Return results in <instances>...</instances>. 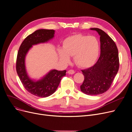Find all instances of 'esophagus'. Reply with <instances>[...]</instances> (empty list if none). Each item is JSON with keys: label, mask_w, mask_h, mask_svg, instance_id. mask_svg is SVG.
Returning <instances> with one entry per match:
<instances>
[{"label": "esophagus", "mask_w": 132, "mask_h": 132, "mask_svg": "<svg viewBox=\"0 0 132 132\" xmlns=\"http://www.w3.org/2000/svg\"><path fill=\"white\" fill-rule=\"evenodd\" d=\"M68 73L70 74H73L75 73V71L73 70H70L68 71Z\"/></svg>", "instance_id": "34e87169"}]
</instances>
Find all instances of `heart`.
I'll use <instances>...</instances> for the list:
<instances>
[{
  "instance_id": "b5f03b06",
  "label": "heart",
  "mask_w": 132,
  "mask_h": 132,
  "mask_svg": "<svg viewBox=\"0 0 132 132\" xmlns=\"http://www.w3.org/2000/svg\"><path fill=\"white\" fill-rule=\"evenodd\" d=\"M100 44L95 36L81 34L74 35L66 38L63 42V49L58 48L59 59L67 64L70 61L69 56H73L75 64L80 67L93 65L97 58Z\"/></svg>"
}]
</instances>
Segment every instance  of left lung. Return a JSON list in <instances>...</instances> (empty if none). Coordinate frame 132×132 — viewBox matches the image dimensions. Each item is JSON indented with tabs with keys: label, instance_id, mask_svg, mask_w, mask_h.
I'll use <instances>...</instances> for the list:
<instances>
[{
	"label": "left lung",
	"instance_id": "obj_1",
	"mask_svg": "<svg viewBox=\"0 0 132 132\" xmlns=\"http://www.w3.org/2000/svg\"><path fill=\"white\" fill-rule=\"evenodd\" d=\"M100 36L101 54L96 63L81 70L85 79L80 86L82 92L88 95H97L106 92L119 67L118 50L114 42L102 30L94 28Z\"/></svg>",
	"mask_w": 132,
	"mask_h": 132
}]
</instances>
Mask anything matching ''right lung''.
I'll return each instance as SVG.
<instances>
[{"mask_svg":"<svg viewBox=\"0 0 132 132\" xmlns=\"http://www.w3.org/2000/svg\"><path fill=\"white\" fill-rule=\"evenodd\" d=\"M54 30L39 29L28 36L21 44L18 52L16 70L21 82L27 90L32 95L39 97H46L56 90L61 80L66 75V71H59L52 70L40 80L31 79L26 71L25 58L32 45L43 43L52 39Z\"/></svg>","mask_w":132,"mask_h":132,"instance_id":"add662e5","label":"right lung"}]
</instances>
